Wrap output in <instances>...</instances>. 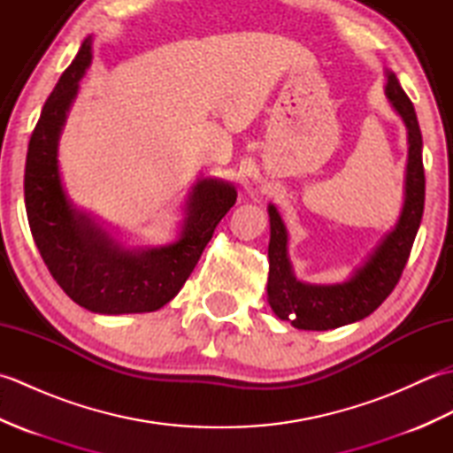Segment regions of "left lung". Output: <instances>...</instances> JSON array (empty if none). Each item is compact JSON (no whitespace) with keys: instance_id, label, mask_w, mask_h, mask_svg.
Listing matches in <instances>:
<instances>
[{"instance_id":"8db88e82","label":"left lung","mask_w":453,"mask_h":453,"mask_svg":"<svg viewBox=\"0 0 453 453\" xmlns=\"http://www.w3.org/2000/svg\"><path fill=\"white\" fill-rule=\"evenodd\" d=\"M386 93L393 107L401 114L409 130V163L405 182V204L395 229L375 249L356 274L342 284L311 286L296 280L288 261V235L282 218L274 206L271 216V243H268V303L284 321L296 329L326 331L360 321L386 302L397 286L405 268L412 243L418 232L425 210V165H422V134L417 112L407 93L403 91L395 73H388Z\"/></svg>"}]
</instances>
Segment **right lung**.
<instances>
[{"label":"right lung","mask_w":453,"mask_h":453,"mask_svg":"<svg viewBox=\"0 0 453 453\" xmlns=\"http://www.w3.org/2000/svg\"><path fill=\"white\" fill-rule=\"evenodd\" d=\"M89 64L88 38L46 99L28 142V226L46 268L75 303L104 315L156 311L179 294L195 271L219 219L235 204L237 192L227 182L200 180L187 204L179 242L146 251H127L88 216L75 211L62 190L56 153L67 109Z\"/></svg>","instance_id":"obj_1"}]
</instances>
